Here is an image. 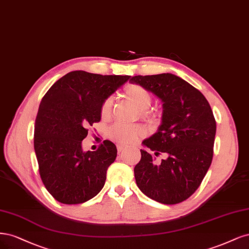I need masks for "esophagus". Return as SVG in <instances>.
I'll return each instance as SVG.
<instances>
[{
    "mask_svg": "<svg viewBox=\"0 0 249 249\" xmlns=\"http://www.w3.org/2000/svg\"><path fill=\"white\" fill-rule=\"evenodd\" d=\"M117 150H118V153H121V152L124 150V146L117 145Z\"/></svg>",
    "mask_w": 249,
    "mask_h": 249,
    "instance_id": "obj_1",
    "label": "esophagus"
}]
</instances>
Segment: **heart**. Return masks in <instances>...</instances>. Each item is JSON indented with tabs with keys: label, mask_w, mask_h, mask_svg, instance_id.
<instances>
[{
	"label": "heart",
	"mask_w": 249,
	"mask_h": 249,
	"mask_svg": "<svg viewBox=\"0 0 249 249\" xmlns=\"http://www.w3.org/2000/svg\"><path fill=\"white\" fill-rule=\"evenodd\" d=\"M125 94L127 98L141 109V115L142 117L154 118V113L148 109L152 103V95L146 88L140 85H129L126 87ZM111 107H113V98L107 97L104 99L100 107V115L103 119L109 118ZM107 134L111 141L118 142L119 145L128 146L138 142L145 134V130L140 125L116 123L109 128Z\"/></svg>",
	"instance_id": "heart-1"
}]
</instances>
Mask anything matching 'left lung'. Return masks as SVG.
<instances>
[{"mask_svg":"<svg viewBox=\"0 0 249 249\" xmlns=\"http://www.w3.org/2000/svg\"><path fill=\"white\" fill-rule=\"evenodd\" d=\"M129 82L163 102L161 125L142 145L167 158L156 164L154 155L141 150L136 185L156 202L181 203L195 194L212 162L216 122L210 104L194 86L172 73L136 75Z\"/></svg>","mask_w":249,"mask_h":249,"instance_id":"left-lung-1","label":"left lung"}]
</instances>
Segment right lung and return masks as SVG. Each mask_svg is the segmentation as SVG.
I'll return each mask as SVG.
<instances>
[{"instance_id": "1", "label": "right lung", "mask_w": 249, "mask_h": 249, "mask_svg": "<svg viewBox=\"0 0 249 249\" xmlns=\"http://www.w3.org/2000/svg\"><path fill=\"white\" fill-rule=\"evenodd\" d=\"M129 75H101L71 71L55 82L40 102L34 149L47 191L62 204H82L99 194L117 148L110 141L84 152L88 127L99 122L103 100Z\"/></svg>"}]
</instances>
